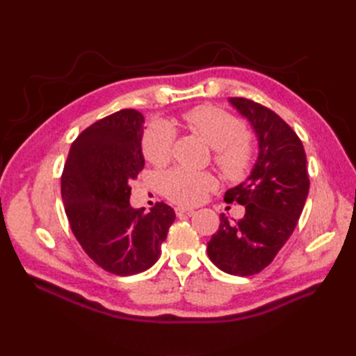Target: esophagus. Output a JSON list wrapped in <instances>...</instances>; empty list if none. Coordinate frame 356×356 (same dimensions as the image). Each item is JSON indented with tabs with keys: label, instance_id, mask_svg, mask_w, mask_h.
<instances>
[{
	"label": "esophagus",
	"instance_id": "34e87169",
	"mask_svg": "<svg viewBox=\"0 0 356 356\" xmlns=\"http://www.w3.org/2000/svg\"><path fill=\"white\" fill-rule=\"evenodd\" d=\"M193 212H195V209H191V208H182V207L175 208V213H177V215H184V213L191 215Z\"/></svg>",
	"mask_w": 356,
	"mask_h": 356
}]
</instances>
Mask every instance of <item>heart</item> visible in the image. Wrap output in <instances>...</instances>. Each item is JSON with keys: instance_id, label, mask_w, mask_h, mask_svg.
<instances>
[{"instance_id": "b5f03b06", "label": "heart", "mask_w": 356, "mask_h": 356, "mask_svg": "<svg viewBox=\"0 0 356 356\" xmlns=\"http://www.w3.org/2000/svg\"><path fill=\"white\" fill-rule=\"evenodd\" d=\"M182 122L213 148L212 160L221 174L230 181H241L250 174L257 148L246 134L242 118L215 105H200L182 114ZM174 131L165 123L148 124L141 148L148 163L156 168L168 165L174 152ZM215 186L209 172H193L182 168L168 170L161 177L163 195L178 204H196Z\"/></svg>"}]
</instances>
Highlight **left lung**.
<instances>
[{
    "instance_id": "obj_1",
    "label": "left lung",
    "mask_w": 356,
    "mask_h": 356,
    "mask_svg": "<svg viewBox=\"0 0 356 356\" xmlns=\"http://www.w3.org/2000/svg\"><path fill=\"white\" fill-rule=\"evenodd\" d=\"M230 102L251 122L260 154L251 177L225 191L224 200L245 207L243 218L230 222L220 215V227L208 242V255L220 270L252 276L273 261L293 234L309 193L303 144L281 117L246 98Z\"/></svg>"
}]
</instances>
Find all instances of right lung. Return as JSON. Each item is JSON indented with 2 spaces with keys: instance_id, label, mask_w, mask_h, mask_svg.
Here are the masks:
<instances>
[{
  "instance_id": "add662e5",
  "label": "right lung",
  "mask_w": 356,
  "mask_h": 356,
  "mask_svg": "<svg viewBox=\"0 0 356 356\" xmlns=\"http://www.w3.org/2000/svg\"><path fill=\"white\" fill-rule=\"evenodd\" d=\"M144 117L120 110L75 138L60 177V195L75 239L104 270L131 276L152 267L175 220L157 202L149 212L129 203L132 182L144 168Z\"/></svg>"
}]
</instances>
